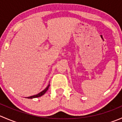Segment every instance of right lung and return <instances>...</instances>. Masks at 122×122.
<instances>
[{"mask_svg":"<svg viewBox=\"0 0 122 122\" xmlns=\"http://www.w3.org/2000/svg\"><path fill=\"white\" fill-rule=\"evenodd\" d=\"M50 84H49L48 85L47 87H46V88H45V89L44 90L42 91L41 92H40V93H38V94H36V95H34V96H30V97H26V98H28V99H34V98L39 97L42 96L44 95V94H45V93H46V91L48 90V88H49V87H50Z\"/></svg>","mask_w":122,"mask_h":122,"instance_id":"obj_1","label":"right lung"}]
</instances>
